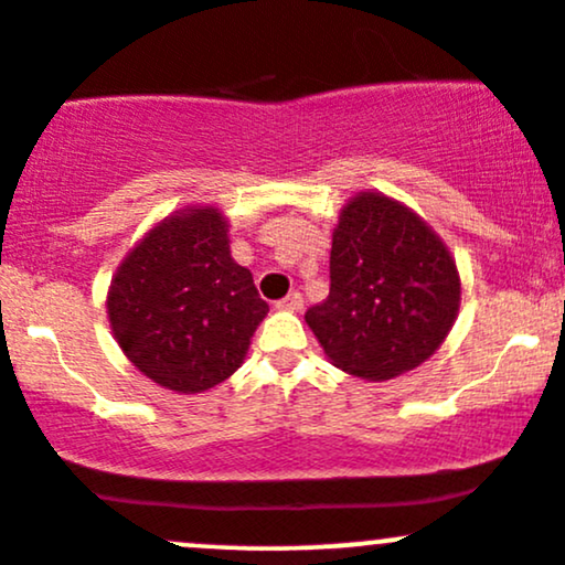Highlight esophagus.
I'll return each instance as SVG.
<instances>
[{"label":"esophagus","instance_id":"esophagus-1","mask_svg":"<svg viewBox=\"0 0 565 565\" xmlns=\"http://www.w3.org/2000/svg\"><path fill=\"white\" fill-rule=\"evenodd\" d=\"M275 307L282 309V312H301V307H305V299H301V294H288L285 299L277 301Z\"/></svg>","mask_w":565,"mask_h":565}]
</instances>
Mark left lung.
<instances>
[{
  "mask_svg": "<svg viewBox=\"0 0 565 565\" xmlns=\"http://www.w3.org/2000/svg\"><path fill=\"white\" fill-rule=\"evenodd\" d=\"M460 309V275L441 236L398 199L358 191L331 236V290L305 320L329 361L369 382L426 363Z\"/></svg>",
  "mask_w": 565,
  "mask_h": 565,
  "instance_id": "obj_1",
  "label": "left lung"
}]
</instances>
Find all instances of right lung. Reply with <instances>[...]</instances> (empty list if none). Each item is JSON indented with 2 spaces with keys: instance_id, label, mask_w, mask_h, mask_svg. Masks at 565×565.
I'll list each match as a JSON object with an SVG mask.
<instances>
[{
  "instance_id": "right-lung-1",
  "label": "right lung",
  "mask_w": 565,
  "mask_h": 565,
  "mask_svg": "<svg viewBox=\"0 0 565 565\" xmlns=\"http://www.w3.org/2000/svg\"><path fill=\"white\" fill-rule=\"evenodd\" d=\"M266 312L250 269L232 258L228 221L215 204H185L156 223L107 290L118 348L174 393H204L232 377Z\"/></svg>"
}]
</instances>
